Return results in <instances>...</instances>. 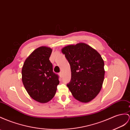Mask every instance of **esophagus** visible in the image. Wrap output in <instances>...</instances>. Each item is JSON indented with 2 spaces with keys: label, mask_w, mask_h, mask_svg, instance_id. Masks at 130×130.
<instances>
[{
  "label": "esophagus",
  "mask_w": 130,
  "mask_h": 130,
  "mask_svg": "<svg viewBox=\"0 0 130 130\" xmlns=\"http://www.w3.org/2000/svg\"><path fill=\"white\" fill-rule=\"evenodd\" d=\"M59 76H60V77L61 78L62 77V73L61 72H60L59 73Z\"/></svg>",
  "instance_id": "obj_1"
}]
</instances>
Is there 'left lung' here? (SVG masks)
Listing matches in <instances>:
<instances>
[{"label":"left lung","mask_w":130,"mask_h":130,"mask_svg":"<svg viewBox=\"0 0 130 130\" xmlns=\"http://www.w3.org/2000/svg\"><path fill=\"white\" fill-rule=\"evenodd\" d=\"M61 52L70 65L69 90L79 102L91 101L101 91L104 81V62L101 55L84 43L66 46Z\"/></svg>","instance_id":"obj_1"}]
</instances>
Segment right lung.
<instances>
[{
	"label": "right lung",
	"instance_id": "right-lung-1",
	"mask_svg": "<svg viewBox=\"0 0 130 130\" xmlns=\"http://www.w3.org/2000/svg\"><path fill=\"white\" fill-rule=\"evenodd\" d=\"M52 49L42 46L26 59L22 69V81L26 91L36 101L47 103L54 97L59 76L53 71L49 60Z\"/></svg>",
	"mask_w": 130,
	"mask_h": 130
}]
</instances>
